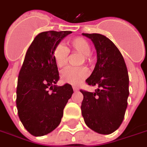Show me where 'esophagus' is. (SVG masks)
Here are the masks:
<instances>
[{
	"instance_id": "esophagus-1",
	"label": "esophagus",
	"mask_w": 147,
	"mask_h": 147,
	"mask_svg": "<svg viewBox=\"0 0 147 147\" xmlns=\"http://www.w3.org/2000/svg\"><path fill=\"white\" fill-rule=\"evenodd\" d=\"M72 88H73L74 91H77V90H79V87L76 86H72Z\"/></svg>"
}]
</instances>
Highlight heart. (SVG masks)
Masks as SVG:
<instances>
[{"label":"heart","instance_id":"obj_1","mask_svg":"<svg viewBox=\"0 0 147 147\" xmlns=\"http://www.w3.org/2000/svg\"><path fill=\"white\" fill-rule=\"evenodd\" d=\"M68 45L73 50L83 54L84 61H89L90 45L86 39L81 37H77L68 41ZM68 53L69 51L64 45L60 44L55 47L53 56L57 67H64L67 64ZM88 74L89 72L86 67H68L62 71L61 80L64 83L71 85H78L88 76Z\"/></svg>","mask_w":147,"mask_h":147}]
</instances>
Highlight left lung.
Here are the masks:
<instances>
[{
	"label": "left lung",
	"mask_w": 147,
	"mask_h": 147,
	"mask_svg": "<svg viewBox=\"0 0 147 147\" xmlns=\"http://www.w3.org/2000/svg\"><path fill=\"white\" fill-rule=\"evenodd\" d=\"M90 38L97 52V63L86 79L94 92L81 90V105L85 123L95 132L109 135L123 122L129 95V77L120 50L110 39L100 34H82Z\"/></svg>",
	"instance_id": "1"
}]
</instances>
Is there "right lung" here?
Wrapping results in <instances>:
<instances>
[{
  "instance_id": "right-lung-1",
  "label": "right lung",
  "mask_w": 147,
  "mask_h": 147,
  "mask_svg": "<svg viewBox=\"0 0 147 147\" xmlns=\"http://www.w3.org/2000/svg\"><path fill=\"white\" fill-rule=\"evenodd\" d=\"M71 31L38 34L28 48L18 77L16 107L24 127L34 136L53 131L60 124L73 89L68 83L57 86L60 79L53 53Z\"/></svg>"
}]
</instances>
